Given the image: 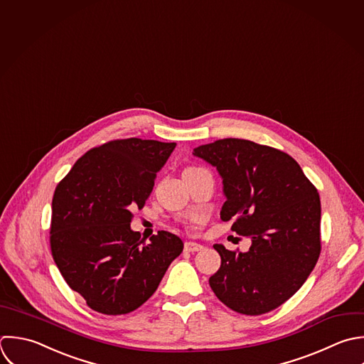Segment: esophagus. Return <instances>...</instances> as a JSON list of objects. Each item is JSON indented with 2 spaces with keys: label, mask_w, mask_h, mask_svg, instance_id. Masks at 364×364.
<instances>
[{
  "label": "esophagus",
  "mask_w": 364,
  "mask_h": 364,
  "mask_svg": "<svg viewBox=\"0 0 364 364\" xmlns=\"http://www.w3.org/2000/svg\"><path fill=\"white\" fill-rule=\"evenodd\" d=\"M203 250H204V247L201 244H197V242L188 241V242L184 244V251H187V252H198V251H203Z\"/></svg>",
  "instance_id": "34e87169"
}]
</instances>
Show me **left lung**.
<instances>
[{
  "instance_id": "1",
  "label": "left lung",
  "mask_w": 364,
  "mask_h": 364,
  "mask_svg": "<svg viewBox=\"0 0 364 364\" xmlns=\"http://www.w3.org/2000/svg\"><path fill=\"white\" fill-rule=\"evenodd\" d=\"M193 154L217 167L227 201L221 220L250 237L248 252L215 244L220 269L210 278L215 296L242 315H262L287 302L321 255V198L289 154L244 139H223Z\"/></svg>"
}]
</instances>
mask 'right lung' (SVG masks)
<instances>
[{
    "label": "right lung",
    "mask_w": 364,
    "mask_h": 364,
    "mask_svg": "<svg viewBox=\"0 0 364 364\" xmlns=\"http://www.w3.org/2000/svg\"><path fill=\"white\" fill-rule=\"evenodd\" d=\"M176 143L137 137L112 140L85 153L52 198L50 251L66 284L103 315H124L157 289L183 241L159 231L143 244L132 231L157 173Z\"/></svg>",
    "instance_id": "add662e5"
}]
</instances>
